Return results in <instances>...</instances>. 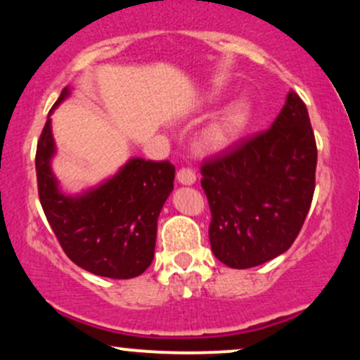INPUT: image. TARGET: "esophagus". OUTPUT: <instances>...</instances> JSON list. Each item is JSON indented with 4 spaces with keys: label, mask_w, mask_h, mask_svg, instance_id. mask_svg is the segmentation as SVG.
<instances>
[{
    "label": "esophagus",
    "mask_w": 360,
    "mask_h": 360,
    "mask_svg": "<svg viewBox=\"0 0 360 360\" xmlns=\"http://www.w3.org/2000/svg\"><path fill=\"white\" fill-rule=\"evenodd\" d=\"M176 180L184 185H192L193 181L197 180V175H195V172H193V168L181 167L180 170L176 172Z\"/></svg>",
    "instance_id": "1"
}]
</instances>
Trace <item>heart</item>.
Segmentation results:
<instances>
[{
    "instance_id": "heart-1",
    "label": "heart",
    "mask_w": 360,
    "mask_h": 360,
    "mask_svg": "<svg viewBox=\"0 0 360 360\" xmlns=\"http://www.w3.org/2000/svg\"><path fill=\"white\" fill-rule=\"evenodd\" d=\"M249 104L246 101H236L229 108L215 117V121L209 126L204 134V143L212 150H221V148L229 146L236 141L243 129L246 128L249 121Z\"/></svg>"
}]
</instances>
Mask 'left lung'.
Returning <instances> with one entry per match:
<instances>
[{
	"label": "left lung",
	"mask_w": 360,
	"mask_h": 360,
	"mask_svg": "<svg viewBox=\"0 0 360 360\" xmlns=\"http://www.w3.org/2000/svg\"><path fill=\"white\" fill-rule=\"evenodd\" d=\"M315 170L316 143L307 105L290 91L271 128L202 163L215 257L246 269L288 251L310 210Z\"/></svg>",
	"instance_id": "left-lung-1"
}]
</instances>
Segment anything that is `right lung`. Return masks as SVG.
I'll use <instances>...</instances> for the list:
<instances>
[{
	"label": "right lung",
	"instance_id": "right-lung-1",
	"mask_svg": "<svg viewBox=\"0 0 360 360\" xmlns=\"http://www.w3.org/2000/svg\"><path fill=\"white\" fill-rule=\"evenodd\" d=\"M67 96L65 87L52 109ZM52 155L53 138L46 120L35 155L38 197L63 252L97 276H139L153 261L156 222L173 190L175 167L168 160L133 158L114 179L72 198L58 192L50 170Z\"/></svg>",
	"mask_w": 360,
	"mask_h": 360
}]
</instances>
